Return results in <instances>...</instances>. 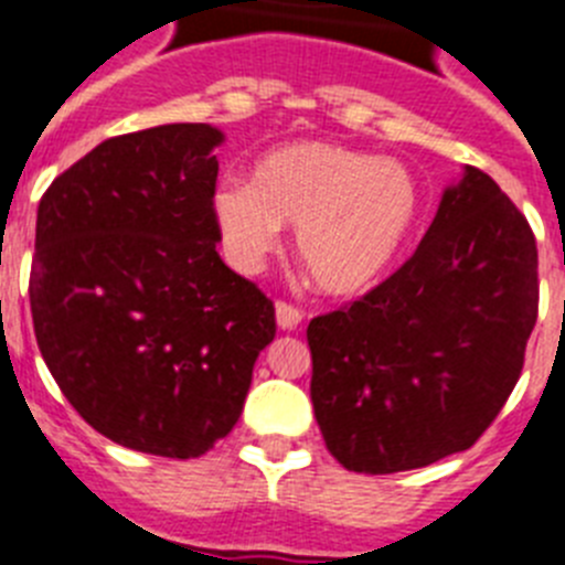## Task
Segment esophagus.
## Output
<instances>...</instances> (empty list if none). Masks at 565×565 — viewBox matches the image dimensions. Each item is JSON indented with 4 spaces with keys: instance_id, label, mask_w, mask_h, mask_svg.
Returning a JSON list of instances; mask_svg holds the SVG:
<instances>
[{
    "instance_id": "34e87169",
    "label": "esophagus",
    "mask_w": 565,
    "mask_h": 565,
    "mask_svg": "<svg viewBox=\"0 0 565 565\" xmlns=\"http://www.w3.org/2000/svg\"><path fill=\"white\" fill-rule=\"evenodd\" d=\"M301 318H303V312L298 307H292V303H287V301L276 303V320L281 329H295L298 323H301Z\"/></svg>"
}]
</instances>
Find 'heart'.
<instances>
[{"label":"heart","instance_id":"obj_1","mask_svg":"<svg viewBox=\"0 0 565 565\" xmlns=\"http://www.w3.org/2000/svg\"><path fill=\"white\" fill-rule=\"evenodd\" d=\"M419 191L399 162L323 140H295L267 151L250 182L227 180L213 213L242 264H258L295 231V258L329 295L371 287L408 238Z\"/></svg>","mask_w":565,"mask_h":565}]
</instances>
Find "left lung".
I'll list each match as a JSON object with an SVG mask.
<instances>
[{
	"label": "left lung",
	"mask_w": 565,
	"mask_h": 565,
	"mask_svg": "<svg viewBox=\"0 0 565 565\" xmlns=\"http://www.w3.org/2000/svg\"><path fill=\"white\" fill-rule=\"evenodd\" d=\"M535 320V233L467 166L394 276L309 320V394L329 454L385 476L472 447L521 377Z\"/></svg>",
	"instance_id": "8db88e82"
}]
</instances>
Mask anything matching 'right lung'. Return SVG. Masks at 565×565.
I'll return each instance as SVG.
<instances>
[{
  "mask_svg": "<svg viewBox=\"0 0 565 565\" xmlns=\"http://www.w3.org/2000/svg\"><path fill=\"white\" fill-rule=\"evenodd\" d=\"M222 131L109 137L39 202L35 343L70 405L140 454L196 459L245 408L276 307L216 253Z\"/></svg>",
  "mask_w": 565,
  "mask_h": 565,
  "instance_id": "add662e5",
  "label": "right lung"
}]
</instances>
